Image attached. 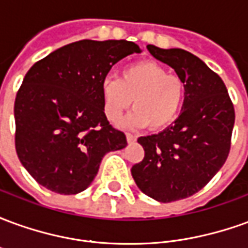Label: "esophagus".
<instances>
[{
    "instance_id": "34e87169",
    "label": "esophagus",
    "mask_w": 248,
    "mask_h": 248,
    "mask_svg": "<svg viewBox=\"0 0 248 248\" xmlns=\"http://www.w3.org/2000/svg\"><path fill=\"white\" fill-rule=\"evenodd\" d=\"M126 140H127V142H135L137 140V137H135L134 134H130V133H126Z\"/></svg>"
}]
</instances>
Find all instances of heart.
<instances>
[{"label": "heart", "mask_w": 248, "mask_h": 248, "mask_svg": "<svg viewBox=\"0 0 248 248\" xmlns=\"http://www.w3.org/2000/svg\"><path fill=\"white\" fill-rule=\"evenodd\" d=\"M101 97L110 122H117L133 102L135 110L124 121L126 126L140 129L149 124L150 129L162 130L177 119L182 108L185 83L156 62L140 61L124 66L119 78H105Z\"/></svg>", "instance_id": "b5f03b06"}]
</instances>
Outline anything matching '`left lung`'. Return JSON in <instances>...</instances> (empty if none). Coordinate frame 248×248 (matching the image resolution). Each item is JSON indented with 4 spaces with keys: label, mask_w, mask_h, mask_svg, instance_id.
<instances>
[{
    "label": "left lung",
    "mask_w": 248,
    "mask_h": 248,
    "mask_svg": "<svg viewBox=\"0 0 248 248\" xmlns=\"http://www.w3.org/2000/svg\"><path fill=\"white\" fill-rule=\"evenodd\" d=\"M147 50L175 70L185 83V101L174 124L138 138L145 158L131 167V175L147 197L169 203L202 190L223 166L235 111L222 78L197 56L154 45Z\"/></svg>",
    "instance_id": "obj_1"
}]
</instances>
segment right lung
<instances>
[{"mask_svg": "<svg viewBox=\"0 0 248 248\" xmlns=\"http://www.w3.org/2000/svg\"><path fill=\"white\" fill-rule=\"evenodd\" d=\"M140 46L124 40H82L57 49L26 73L14 102L16 151L41 186L71 195L86 190L103 155L126 135L103 113L101 83Z\"/></svg>", "mask_w": 248, "mask_h": 248, "instance_id": "obj_1", "label": "right lung"}]
</instances>
